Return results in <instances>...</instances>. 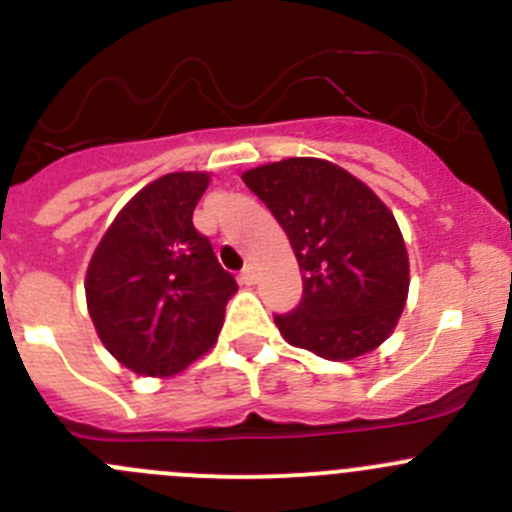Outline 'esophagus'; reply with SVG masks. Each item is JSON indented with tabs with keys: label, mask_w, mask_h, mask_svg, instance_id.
<instances>
[{
	"label": "esophagus",
	"mask_w": 512,
	"mask_h": 512,
	"mask_svg": "<svg viewBox=\"0 0 512 512\" xmlns=\"http://www.w3.org/2000/svg\"><path fill=\"white\" fill-rule=\"evenodd\" d=\"M240 280L245 282V285H255V280H257V270H255V267H252V265H245V267H242Z\"/></svg>",
	"instance_id": "esophagus-1"
}]
</instances>
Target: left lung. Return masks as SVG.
Segmentation results:
<instances>
[{
  "instance_id": "1",
  "label": "left lung",
  "mask_w": 512,
  "mask_h": 512,
  "mask_svg": "<svg viewBox=\"0 0 512 512\" xmlns=\"http://www.w3.org/2000/svg\"><path fill=\"white\" fill-rule=\"evenodd\" d=\"M242 180L287 232L302 272L299 304L275 314L282 337L332 361L379 347L409 294V255L391 210L329 160L287 158Z\"/></svg>"
}]
</instances>
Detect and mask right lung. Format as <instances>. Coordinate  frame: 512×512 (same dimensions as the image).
<instances>
[{
  "instance_id": "right-lung-1",
  "label": "right lung",
  "mask_w": 512,
  "mask_h": 512,
  "mask_svg": "<svg viewBox=\"0 0 512 512\" xmlns=\"http://www.w3.org/2000/svg\"><path fill=\"white\" fill-rule=\"evenodd\" d=\"M208 173H168L133 195L86 272L94 327L123 366L170 376L218 339L237 282L193 225Z\"/></svg>"
}]
</instances>
